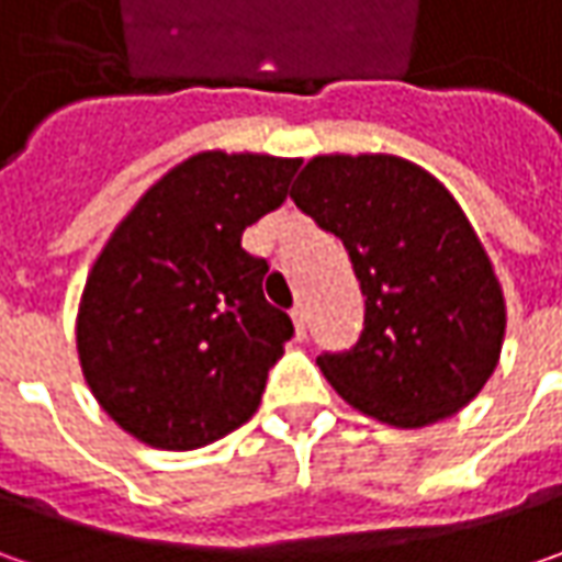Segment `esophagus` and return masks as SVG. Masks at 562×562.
Returning a JSON list of instances; mask_svg holds the SVG:
<instances>
[{"mask_svg":"<svg viewBox=\"0 0 562 562\" xmlns=\"http://www.w3.org/2000/svg\"><path fill=\"white\" fill-rule=\"evenodd\" d=\"M291 318H293V331H296V337L303 340V337H306V325H310V315H306L303 306H296V310L291 313Z\"/></svg>","mask_w":562,"mask_h":562,"instance_id":"1","label":"esophagus"}]
</instances>
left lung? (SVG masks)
I'll list each match as a JSON object with an SVG mask.
<instances>
[{
  "label": "left lung",
  "mask_w": 562,
  "mask_h": 562,
  "mask_svg": "<svg viewBox=\"0 0 562 562\" xmlns=\"http://www.w3.org/2000/svg\"><path fill=\"white\" fill-rule=\"evenodd\" d=\"M293 203L344 240L366 328L318 369L353 409L425 428L479 397L507 335L504 288L453 193L387 153L315 156Z\"/></svg>",
  "instance_id": "1"
}]
</instances>
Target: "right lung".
I'll list each match as a JSON object with an SVG mask.
<instances>
[{"label":"right lung","instance_id":"1","mask_svg":"<svg viewBox=\"0 0 562 562\" xmlns=\"http://www.w3.org/2000/svg\"><path fill=\"white\" fill-rule=\"evenodd\" d=\"M300 159L205 149L143 193L97 256L77 306V359L137 441L196 450L259 409L293 325L262 296L240 237L288 200Z\"/></svg>","mask_w":562,"mask_h":562}]
</instances>
